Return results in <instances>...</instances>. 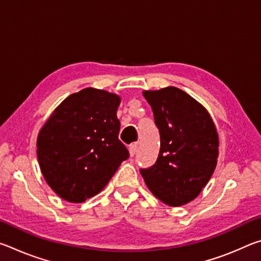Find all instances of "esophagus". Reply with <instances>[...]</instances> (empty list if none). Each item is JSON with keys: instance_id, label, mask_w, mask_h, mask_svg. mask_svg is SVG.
I'll use <instances>...</instances> for the list:
<instances>
[{"instance_id": "34e87169", "label": "esophagus", "mask_w": 261, "mask_h": 261, "mask_svg": "<svg viewBox=\"0 0 261 261\" xmlns=\"http://www.w3.org/2000/svg\"><path fill=\"white\" fill-rule=\"evenodd\" d=\"M137 149H138V144L137 143H132L130 146H129V153H130V156H134L135 154H136V152H137Z\"/></svg>"}]
</instances>
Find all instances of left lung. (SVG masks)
<instances>
[{
    "label": "left lung",
    "instance_id": "left-lung-1",
    "mask_svg": "<svg viewBox=\"0 0 261 261\" xmlns=\"http://www.w3.org/2000/svg\"><path fill=\"white\" fill-rule=\"evenodd\" d=\"M160 132L156 162L140 169L154 196L169 206L192 201L214 173L219 136L204 106L177 87L144 91Z\"/></svg>",
    "mask_w": 261,
    "mask_h": 261
}]
</instances>
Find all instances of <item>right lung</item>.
<instances>
[{"mask_svg":"<svg viewBox=\"0 0 261 261\" xmlns=\"http://www.w3.org/2000/svg\"><path fill=\"white\" fill-rule=\"evenodd\" d=\"M121 98L87 87L57 107L37 139L41 173L56 194L84 202L102 190L129 158L118 139Z\"/></svg>","mask_w":261,"mask_h":261,"instance_id":"add662e5","label":"right lung"}]
</instances>
